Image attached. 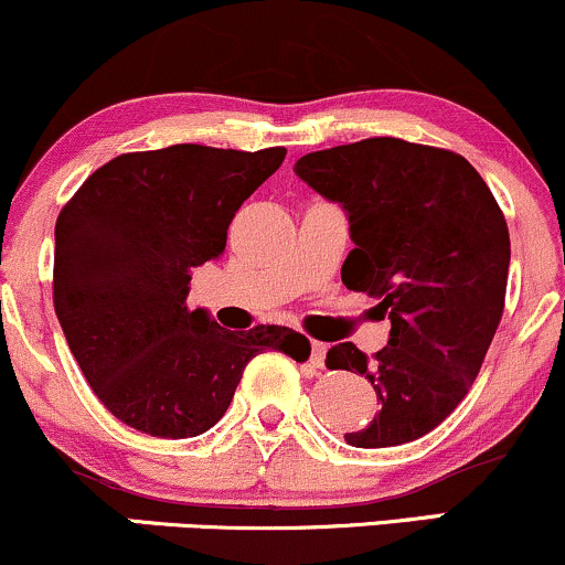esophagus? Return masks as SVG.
<instances>
[{"label":"esophagus","instance_id":"1","mask_svg":"<svg viewBox=\"0 0 565 565\" xmlns=\"http://www.w3.org/2000/svg\"><path fill=\"white\" fill-rule=\"evenodd\" d=\"M323 359H327V345L323 342H310V364H313L316 369L323 366Z\"/></svg>","mask_w":565,"mask_h":565}]
</instances>
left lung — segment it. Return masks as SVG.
Listing matches in <instances>:
<instances>
[{
	"label": "left lung",
	"instance_id": "1",
	"mask_svg": "<svg viewBox=\"0 0 565 565\" xmlns=\"http://www.w3.org/2000/svg\"><path fill=\"white\" fill-rule=\"evenodd\" d=\"M295 172L345 210L355 249L342 284L377 297L391 321L387 345L372 359L353 342L327 353L329 369L364 374L382 404L345 440L385 449L423 438L468 395L502 319V210L468 159L398 138L313 151Z\"/></svg>",
	"mask_w": 565,
	"mask_h": 565
}]
</instances>
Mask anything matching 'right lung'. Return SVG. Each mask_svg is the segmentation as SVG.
I'll return each mask as SVG.
<instances>
[{"mask_svg": "<svg viewBox=\"0 0 565 565\" xmlns=\"http://www.w3.org/2000/svg\"><path fill=\"white\" fill-rule=\"evenodd\" d=\"M284 157L287 148L196 142L121 153L57 215V321L89 387L125 425L153 438L201 436L257 353L310 355L300 332H231L185 302L193 268L223 255L233 215Z\"/></svg>", "mask_w": 565, "mask_h": 565, "instance_id": "add662e5", "label": "right lung"}]
</instances>
